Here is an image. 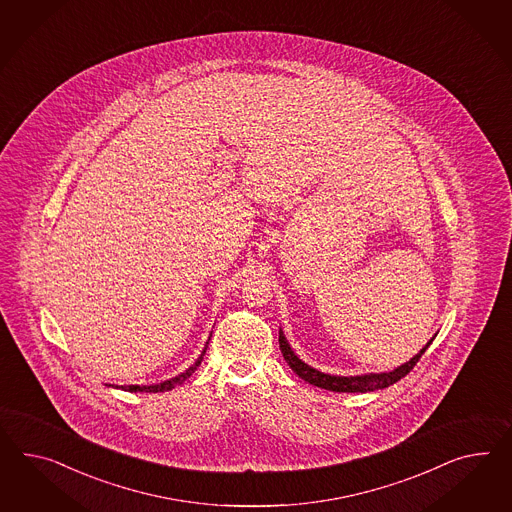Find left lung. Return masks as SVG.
<instances>
[{
	"instance_id": "1",
	"label": "left lung",
	"mask_w": 512,
	"mask_h": 512,
	"mask_svg": "<svg viewBox=\"0 0 512 512\" xmlns=\"http://www.w3.org/2000/svg\"><path fill=\"white\" fill-rule=\"evenodd\" d=\"M434 341V337L430 339L427 345L419 350V354H415L414 358L406 361L401 367L389 371V373H371L361 374V376H333V374H324L309 367L307 363L300 360L294 350H292L287 337L279 330V348L285 361L289 363L294 373L298 374L302 380L313 384V386L328 389V391H337V393H367V391H376V389H384V387L393 386L395 382H399L406 374L414 369L415 363L425 354V350L429 348L430 343Z\"/></svg>"
}]
</instances>
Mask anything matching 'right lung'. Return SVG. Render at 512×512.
I'll use <instances>...</instances> for the list:
<instances>
[{
	"label": "right lung",
	"mask_w": 512,
	"mask_h": 512,
	"mask_svg": "<svg viewBox=\"0 0 512 512\" xmlns=\"http://www.w3.org/2000/svg\"><path fill=\"white\" fill-rule=\"evenodd\" d=\"M208 341H210V337H208ZM208 343L203 348V352L199 354V358L195 360L194 365L192 367H188L184 373H180L179 376H175V378H169L166 382H160V384H152V386H121V389H125V391H130V393H136V391H145V393H158V391H169V389H173V387L180 386L184 380H188L192 374L197 371V367L201 365V361H203V356H205V352H207Z\"/></svg>",
	"instance_id": "right-lung-1"
}]
</instances>
